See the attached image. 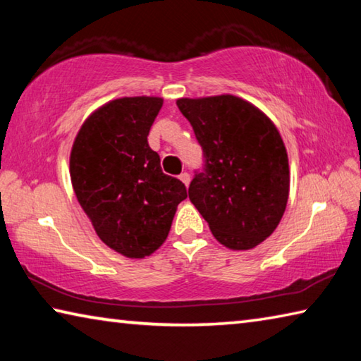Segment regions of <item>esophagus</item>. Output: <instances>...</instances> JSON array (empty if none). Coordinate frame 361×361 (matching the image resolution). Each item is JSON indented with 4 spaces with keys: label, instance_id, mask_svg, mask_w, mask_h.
Listing matches in <instances>:
<instances>
[{
    "label": "esophagus",
    "instance_id": "esophagus-1",
    "mask_svg": "<svg viewBox=\"0 0 361 361\" xmlns=\"http://www.w3.org/2000/svg\"><path fill=\"white\" fill-rule=\"evenodd\" d=\"M180 180L185 183V186H189V183H191V176H189V173L188 172H183L181 175H180Z\"/></svg>",
    "mask_w": 361,
    "mask_h": 361
}]
</instances>
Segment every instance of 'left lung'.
I'll list each match as a JSON object with an SVG mask.
<instances>
[{
	"label": "left lung",
	"instance_id": "obj_1",
	"mask_svg": "<svg viewBox=\"0 0 361 361\" xmlns=\"http://www.w3.org/2000/svg\"><path fill=\"white\" fill-rule=\"evenodd\" d=\"M176 105L205 156L189 200L221 245L234 252L258 247L276 231L290 194L288 154L276 124L231 94L183 97Z\"/></svg>",
	"mask_w": 361,
	"mask_h": 361
}]
</instances>
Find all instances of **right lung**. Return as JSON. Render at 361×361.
<instances>
[{"instance_id":"obj_1","label":"right lung","mask_w":361,"mask_h":361,"mask_svg":"<svg viewBox=\"0 0 361 361\" xmlns=\"http://www.w3.org/2000/svg\"><path fill=\"white\" fill-rule=\"evenodd\" d=\"M161 97H122L94 109L76 133L70 176L100 240L132 259L166 242L186 188L162 172L148 133Z\"/></svg>"}]
</instances>
